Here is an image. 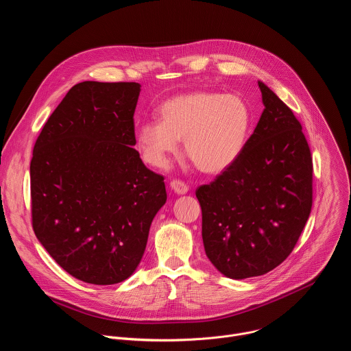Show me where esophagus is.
<instances>
[{"instance_id":"obj_1","label":"esophagus","mask_w":351,"mask_h":351,"mask_svg":"<svg viewBox=\"0 0 351 351\" xmlns=\"http://www.w3.org/2000/svg\"><path fill=\"white\" fill-rule=\"evenodd\" d=\"M171 189L176 193V194H186L189 191V187L186 183L180 182V180H172L171 182Z\"/></svg>"}]
</instances>
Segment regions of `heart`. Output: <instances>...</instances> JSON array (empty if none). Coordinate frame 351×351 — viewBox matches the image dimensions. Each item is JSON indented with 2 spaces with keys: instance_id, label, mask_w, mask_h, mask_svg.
<instances>
[{
  "instance_id": "heart-1",
  "label": "heart",
  "mask_w": 351,
  "mask_h": 351,
  "mask_svg": "<svg viewBox=\"0 0 351 351\" xmlns=\"http://www.w3.org/2000/svg\"><path fill=\"white\" fill-rule=\"evenodd\" d=\"M158 118L136 129L143 160L154 168H167L183 138L184 154L207 175L222 173L237 162L252 128V110L243 97L206 90L168 99Z\"/></svg>"
}]
</instances>
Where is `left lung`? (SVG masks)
<instances>
[{"instance_id": "8db88e82", "label": "left lung", "mask_w": 351, "mask_h": 351, "mask_svg": "<svg viewBox=\"0 0 351 351\" xmlns=\"http://www.w3.org/2000/svg\"><path fill=\"white\" fill-rule=\"evenodd\" d=\"M264 111L237 162L195 190L208 260L226 278L282 264L313 206V158L302 125L263 82Z\"/></svg>"}]
</instances>
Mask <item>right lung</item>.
Here are the masks:
<instances>
[{"label":"right lung","mask_w":351,"mask_h":351,"mask_svg":"<svg viewBox=\"0 0 351 351\" xmlns=\"http://www.w3.org/2000/svg\"><path fill=\"white\" fill-rule=\"evenodd\" d=\"M134 82L75 84L45 122L30 162L33 230L56 263L91 285L128 279L167 203L141 161Z\"/></svg>","instance_id":"right-lung-1"}]
</instances>
